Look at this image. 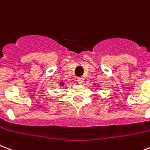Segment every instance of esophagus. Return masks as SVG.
I'll use <instances>...</instances> for the list:
<instances>
[{"mask_svg": "<svg viewBox=\"0 0 150 150\" xmlns=\"http://www.w3.org/2000/svg\"><path fill=\"white\" fill-rule=\"evenodd\" d=\"M77 82L79 83V84H83V82H84V79H83V77H79L77 79Z\"/></svg>", "mask_w": 150, "mask_h": 150, "instance_id": "obj_1", "label": "esophagus"}]
</instances>
